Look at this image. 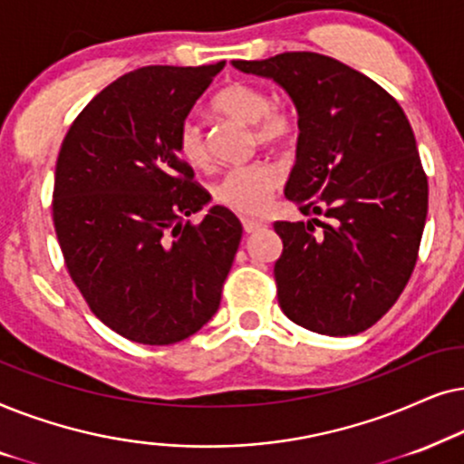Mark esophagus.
I'll list each match as a JSON object with an SVG mask.
<instances>
[{
    "label": "esophagus",
    "mask_w": 464,
    "mask_h": 464,
    "mask_svg": "<svg viewBox=\"0 0 464 464\" xmlns=\"http://www.w3.org/2000/svg\"><path fill=\"white\" fill-rule=\"evenodd\" d=\"M242 225H244V231L246 233H255V231H258V228L265 227L263 222H258L255 218H242Z\"/></svg>",
    "instance_id": "34e87169"
}]
</instances>
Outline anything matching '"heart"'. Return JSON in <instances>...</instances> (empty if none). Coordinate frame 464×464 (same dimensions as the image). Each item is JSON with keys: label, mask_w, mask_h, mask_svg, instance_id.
<instances>
[{"label": "heart", "mask_w": 464, "mask_h": 464, "mask_svg": "<svg viewBox=\"0 0 464 464\" xmlns=\"http://www.w3.org/2000/svg\"><path fill=\"white\" fill-rule=\"evenodd\" d=\"M214 114L222 119L252 125V141L258 146H288L296 135L295 116L282 108H271V99L263 89L248 82H231L212 99ZM174 148L184 163L195 169L209 165V148L201 127L195 121H182ZM282 182V171L271 160H255L227 171L216 182L214 199L237 214H261L269 206L271 195Z\"/></svg>", "instance_id": "1"}]
</instances>
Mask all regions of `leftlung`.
<instances>
[{
	"label": "left lung",
	"mask_w": 464,
	"mask_h": 464,
	"mask_svg": "<svg viewBox=\"0 0 464 464\" xmlns=\"http://www.w3.org/2000/svg\"><path fill=\"white\" fill-rule=\"evenodd\" d=\"M233 65L274 78L299 112L296 163L284 193L312 220L274 225L284 244L274 265L282 312L320 335L367 331L410 282L429 209L403 108L326 54L282 53Z\"/></svg>",
	"instance_id": "obj_1"
}]
</instances>
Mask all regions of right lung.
Listing matches in <instances>:
<instances>
[{
  "label": "right lung",
  "mask_w": 464,
  "mask_h": 464,
  "mask_svg": "<svg viewBox=\"0 0 464 464\" xmlns=\"http://www.w3.org/2000/svg\"><path fill=\"white\" fill-rule=\"evenodd\" d=\"M216 65H148L86 103L61 144L53 222L65 267L91 312L129 342L169 345L220 305L242 222L214 206L174 138L220 73Z\"/></svg>",
  "instance_id": "obj_1"
}]
</instances>
